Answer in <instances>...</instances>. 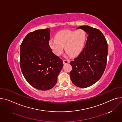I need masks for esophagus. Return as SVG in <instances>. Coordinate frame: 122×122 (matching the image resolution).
Returning <instances> with one entry per match:
<instances>
[{"label":"esophagus","mask_w":122,"mask_h":122,"mask_svg":"<svg viewBox=\"0 0 122 122\" xmlns=\"http://www.w3.org/2000/svg\"><path fill=\"white\" fill-rule=\"evenodd\" d=\"M63 64H69L70 63V60H63Z\"/></svg>","instance_id":"esophagus-1"}]
</instances>
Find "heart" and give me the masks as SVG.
Returning <instances> with one entry per match:
<instances>
[{
    "mask_svg": "<svg viewBox=\"0 0 122 122\" xmlns=\"http://www.w3.org/2000/svg\"><path fill=\"white\" fill-rule=\"evenodd\" d=\"M55 39L49 41V46L52 51L57 56H60L64 51V46L67 53L75 57L83 51L86 41V32L82 30H62L55 35Z\"/></svg>",
    "mask_w": 122,
    "mask_h": 122,
    "instance_id": "heart-1",
    "label": "heart"
}]
</instances>
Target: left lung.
Instances as JSON below:
<instances>
[{
    "label": "left lung",
    "mask_w": 122,
    "mask_h": 122,
    "mask_svg": "<svg viewBox=\"0 0 122 122\" xmlns=\"http://www.w3.org/2000/svg\"><path fill=\"white\" fill-rule=\"evenodd\" d=\"M88 35L86 45L81 53L70 62V72L73 84L79 87H87L95 84L102 77L106 67L107 43L102 32L88 26L77 28Z\"/></svg>",
    "instance_id": "1"
}]
</instances>
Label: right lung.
<instances>
[{"mask_svg":"<svg viewBox=\"0 0 122 122\" xmlns=\"http://www.w3.org/2000/svg\"><path fill=\"white\" fill-rule=\"evenodd\" d=\"M50 29L30 32L20 45V66L28 83L36 89L47 91L57 83L63 64L49 46Z\"/></svg>","mask_w":122,"mask_h":122,"instance_id":"add662e5","label":"right lung"}]
</instances>
